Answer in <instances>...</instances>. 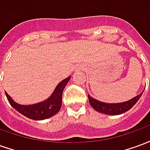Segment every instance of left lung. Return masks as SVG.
<instances>
[{"mask_svg": "<svg viewBox=\"0 0 150 150\" xmlns=\"http://www.w3.org/2000/svg\"><path fill=\"white\" fill-rule=\"evenodd\" d=\"M142 93L143 92L126 102L117 103V104H107V103L97 100L94 98L91 97L90 96H88L89 103L91 105V107L99 112L104 113L106 115H120L131 109L135 105L136 103L139 100Z\"/></svg>", "mask_w": 150, "mask_h": 150, "instance_id": "left-lung-1", "label": "left lung"}]
</instances>
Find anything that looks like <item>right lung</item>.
<instances>
[{
	"label": "right lung",
	"mask_w": 150,
	"mask_h": 150,
	"mask_svg": "<svg viewBox=\"0 0 150 150\" xmlns=\"http://www.w3.org/2000/svg\"><path fill=\"white\" fill-rule=\"evenodd\" d=\"M71 77H67L60 82L54 89V91L46 100L42 101L41 103H38L31 105H21L17 104L13 100L7 92H5L6 97L8 99L9 104L18 112L22 114L31 120H40L48 119L51 116H54L56 113L59 112L62 107V91L65 88L66 85L70 80Z\"/></svg>",
	"instance_id": "add662e5"
}]
</instances>
